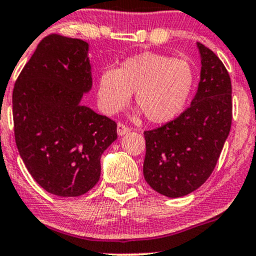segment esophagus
I'll list each match as a JSON object with an SVG mask.
<instances>
[{
  "mask_svg": "<svg viewBox=\"0 0 256 256\" xmlns=\"http://www.w3.org/2000/svg\"><path fill=\"white\" fill-rule=\"evenodd\" d=\"M128 131H130V128H128L126 125H124V124H117V134H118L120 136L125 135V134H128Z\"/></svg>",
  "mask_w": 256,
  "mask_h": 256,
  "instance_id": "1",
  "label": "esophagus"
}]
</instances>
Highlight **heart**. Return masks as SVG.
<instances>
[{
  "label": "heart",
  "instance_id": "heart-1",
  "mask_svg": "<svg viewBox=\"0 0 256 256\" xmlns=\"http://www.w3.org/2000/svg\"><path fill=\"white\" fill-rule=\"evenodd\" d=\"M194 84V72L184 59L146 52L125 59L117 69L106 68L97 80V98L106 114H114L130 102L152 124L176 118L187 104Z\"/></svg>",
  "mask_w": 256,
  "mask_h": 256
}]
</instances>
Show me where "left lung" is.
<instances>
[{"instance_id": "obj_1", "label": "left lung", "mask_w": 256, "mask_h": 256, "mask_svg": "<svg viewBox=\"0 0 256 256\" xmlns=\"http://www.w3.org/2000/svg\"><path fill=\"white\" fill-rule=\"evenodd\" d=\"M200 56L198 90L176 120L145 131V180L169 198L187 196L214 172L232 121L231 80L218 56L197 42Z\"/></svg>"}]
</instances>
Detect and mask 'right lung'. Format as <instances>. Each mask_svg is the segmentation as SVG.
<instances>
[{"label": "right lung", "mask_w": 256, "mask_h": 256, "mask_svg": "<svg viewBox=\"0 0 256 256\" xmlns=\"http://www.w3.org/2000/svg\"><path fill=\"white\" fill-rule=\"evenodd\" d=\"M90 45L52 34L38 45L12 93L15 140L35 182L59 197L87 193L101 176V156L117 125L83 106L92 88Z\"/></svg>", "instance_id": "add662e5"}]
</instances>
